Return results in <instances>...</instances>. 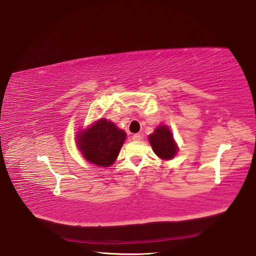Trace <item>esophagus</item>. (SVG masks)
Masks as SVG:
<instances>
[{
  "label": "esophagus",
  "instance_id": "1",
  "mask_svg": "<svg viewBox=\"0 0 256 256\" xmlns=\"http://www.w3.org/2000/svg\"><path fill=\"white\" fill-rule=\"evenodd\" d=\"M141 138H142L141 134H135V135H132V140L134 141H139V140H141Z\"/></svg>",
  "mask_w": 256,
  "mask_h": 256
}]
</instances>
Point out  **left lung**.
I'll list each match as a JSON object with an SVG mask.
<instances>
[{
    "label": "left lung",
    "instance_id": "obj_1",
    "mask_svg": "<svg viewBox=\"0 0 256 256\" xmlns=\"http://www.w3.org/2000/svg\"><path fill=\"white\" fill-rule=\"evenodd\" d=\"M154 154L162 160H171L178 152V145L167 126H158L154 132L148 136Z\"/></svg>",
    "mask_w": 256,
    "mask_h": 256
}]
</instances>
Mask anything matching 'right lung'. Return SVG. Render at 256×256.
<instances>
[{
  "label": "right lung",
  "mask_w": 256,
  "mask_h": 256,
  "mask_svg": "<svg viewBox=\"0 0 256 256\" xmlns=\"http://www.w3.org/2000/svg\"><path fill=\"white\" fill-rule=\"evenodd\" d=\"M126 138L124 130L111 121L100 118L76 135V145L83 156L100 167L111 166Z\"/></svg>",
  "instance_id": "1"
}]
</instances>
